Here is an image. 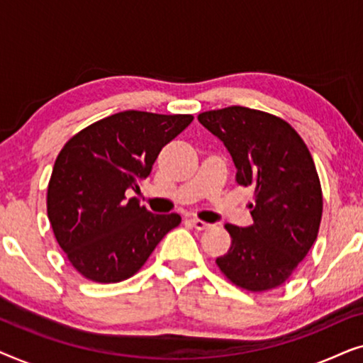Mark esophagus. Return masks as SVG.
I'll return each instance as SVG.
<instances>
[{
	"instance_id": "34e87169",
	"label": "esophagus",
	"mask_w": 363,
	"mask_h": 363,
	"mask_svg": "<svg viewBox=\"0 0 363 363\" xmlns=\"http://www.w3.org/2000/svg\"><path fill=\"white\" fill-rule=\"evenodd\" d=\"M190 223H191L193 226L196 228V230H200V231H203V230H208V228H211L210 223H205V221L198 220V218H190Z\"/></svg>"
}]
</instances>
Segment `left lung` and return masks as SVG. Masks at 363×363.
<instances>
[{
  "label": "left lung",
  "mask_w": 363,
  "mask_h": 363,
  "mask_svg": "<svg viewBox=\"0 0 363 363\" xmlns=\"http://www.w3.org/2000/svg\"><path fill=\"white\" fill-rule=\"evenodd\" d=\"M198 121L225 143L238 185L255 188L252 225H226L231 247L216 264L233 284L271 291L289 279L317 240L322 190L299 133L282 118L241 106L208 111Z\"/></svg>",
  "instance_id": "8db88e82"
}]
</instances>
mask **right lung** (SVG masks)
I'll list each match as a JSON object with an SVG mask.
<instances>
[{
    "label": "right lung",
    "instance_id": "1",
    "mask_svg": "<svg viewBox=\"0 0 363 363\" xmlns=\"http://www.w3.org/2000/svg\"><path fill=\"white\" fill-rule=\"evenodd\" d=\"M193 116L125 111L76 133L54 163L48 218L77 272L94 282H121L182 218L153 215L127 190L150 175L158 153L190 125Z\"/></svg>",
    "mask_w": 363,
    "mask_h": 363
}]
</instances>
